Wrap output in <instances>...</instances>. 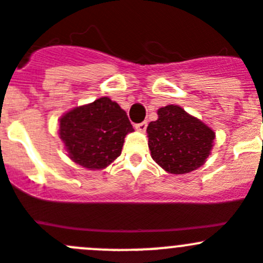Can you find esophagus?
Segmentation results:
<instances>
[{
    "instance_id": "esophagus-1",
    "label": "esophagus",
    "mask_w": 263,
    "mask_h": 263,
    "mask_svg": "<svg viewBox=\"0 0 263 263\" xmlns=\"http://www.w3.org/2000/svg\"><path fill=\"white\" fill-rule=\"evenodd\" d=\"M136 129L138 130V132L144 133L147 129V121H142V122H139V124H136Z\"/></svg>"
}]
</instances>
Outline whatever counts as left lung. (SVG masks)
Returning a JSON list of instances; mask_svg holds the SVG:
<instances>
[{"label": "left lung", "instance_id": "left-lung-1", "mask_svg": "<svg viewBox=\"0 0 263 263\" xmlns=\"http://www.w3.org/2000/svg\"><path fill=\"white\" fill-rule=\"evenodd\" d=\"M157 115L147 126L152 159L167 173L196 171L213 148V130L177 104L159 108Z\"/></svg>", "mask_w": 263, "mask_h": 263}]
</instances>
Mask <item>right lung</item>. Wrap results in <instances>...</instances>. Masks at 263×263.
<instances>
[{
	"instance_id": "obj_1",
	"label": "right lung",
	"mask_w": 263,
	"mask_h": 263,
	"mask_svg": "<svg viewBox=\"0 0 263 263\" xmlns=\"http://www.w3.org/2000/svg\"><path fill=\"white\" fill-rule=\"evenodd\" d=\"M132 132L126 112L108 97L76 107L59 119V137L69 159L90 171L104 169L116 160Z\"/></svg>"
}]
</instances>
